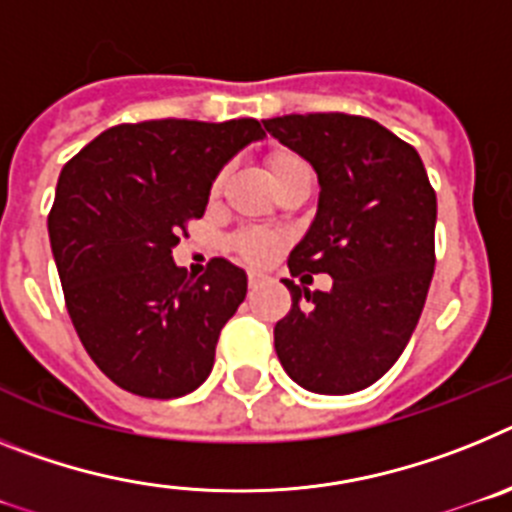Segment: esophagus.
I'll use <instances>...</instances> for the list:
<instances>
[{"mask_svg":"<svg viewBox=\"0 0 512 512\" xmlns=\"http://www.w3.org/2000/svg\"><path fill=\"white\" fill-rule=\"evenodd\" d=\"M262 281H265V278H262L260 273H250V278H247V286H250V291H257V288L262 286Z\"/></svg>","mask_w":512,"mask_h":512,"instance_id":"1","label":"esophagus"}]
</instances>
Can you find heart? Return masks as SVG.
<instances>
[{"label": "heart", "instance_id": "heart-1", "mask_svg": "<svg viewBox=\"0 0 512 512\" xmlns=\"http://www.w3.org/2000/svg\"><path fill=\"white\" fill-rule=\"evenodd\" d=\"M296 167H306V162L299 157V154H293V151L275 149L268 154V172L270 177H273V182L286 177L288 172L296 170ZM224 180H226L224 172H219V175L213 177V185H211L213 193H219V190L224 188ZM281 244H283V237L278 234V231L250 226V229L237 231V234L231 237L229 247L234 250V255L242 257L244 262H250V265H265V262H270L275 255H278Z\"/></svg>", "mask_w": 512, "mask_h": 512}]
</instances>
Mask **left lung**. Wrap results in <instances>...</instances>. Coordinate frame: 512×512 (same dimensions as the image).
I'll use <instances>...</instances> for the list:
<instances>
[{
	"label": "left lung",
	"mask_w": 512,
	"mask_h": 512,
	"mask_svg": "<svg viewBox=\"0 0 512 512\" xmlns=\"http://www.w3.org/2000/svg\"><path fill=\"white\" fill-rule=\"evenodd\" d=\"M275 139L319 177L317 219L288 257L301 283L332 275L330 291H291L275 353L299 386L353 394L407 348L435 270V190L415 146L348 113L268 118Z\"/></svg>",
	"instance_id": "1"
}]
</instances>
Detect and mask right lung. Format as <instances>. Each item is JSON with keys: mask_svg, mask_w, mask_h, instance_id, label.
<instances>
[{"mask_svg": "<svg viewBox=\"0 0 512 512\" xmlns=\"http://www.w3.org/2000/svg\"><path fill=\"white\" fill-rule=\"evenodd\" d=\"M265 136L255 118L121 123L64 164L48 237L71 324L105 376L149 399L208 379L247 275L213 257L193 278L172 247L206 213L213 177Z\"/></svg>", "mask_w": 512, "mask_h": 512, "instance_id": "add662e5", "label": "right lung"}]
</instances>
